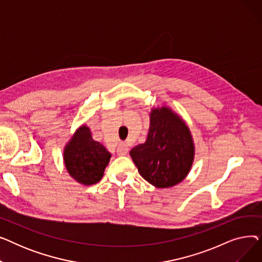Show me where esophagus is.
I'll return each mask as SVG.
<instances>
[{"label": "esophagus", "mask_w": 262, "mask_h": 262, "mask_svg": "<svg viewBox=\"0 0 262 262\" xmlns=\"http://www.w3.org/2000/svg\"><path fill=\"white\" fill-rule=\"evenodd\" d=\"M117 153H118V155H120V156H125V155H127V153H128V146H127L125 143L121 142V143L119 144L118 148H117Z\"/></svg>", "instance_id": "obj_1"}]
</instances>
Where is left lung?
I'll use <instances>...</instances> for the list:
<instances>
[{"mask_svg":"<svg viewBox=\"0 0 262 262\" xmlns=\"http://www.w3.org/2000/svg\"><path fill=\"white\" fill-rule=\"evenodd\" d=\"M194 154L193 138L186 122L167 106L152 108L145 142L129 152L139 174L156 188L182 183L191 170Z\"/></svg>","mask_w":262,"mask_h":262,"instance_id":"8db88e82","label":"left lung"}]
</instances>
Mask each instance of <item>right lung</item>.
<instances>
[{"mask_svg": "<svg viewBox=\"0 0 262 262\" xmlns=\"http://www.w3.org/2000/svg\"><path fill=\"white\" fill-rule=\"evenodd\" d=\"M110 157L112 154L107 148L93 140L91 130L85 124L76 129L63 149L64 167L69 175L86 186L101 181Z\"/></svg>", "mask_w": 262, "mask_h": 262, "instance_id": "add662e5", "label": "right lung"}]
</instances>
